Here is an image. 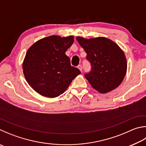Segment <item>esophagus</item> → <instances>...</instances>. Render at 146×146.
<instances>
[{"label":"esophagus","mask_w":146,"mask_h":146,"mask_svg":"<svg viewBox=\"0 0 146 146\" xmlns=\"http://www.w3.org/2000/svg\"><path fill=\"white\" fill-rule=\"evenodd\" d=\"M78 68L79 70H80L81 71H82V69H83V68H82V66L81 64H79V65L78 66Z\"/></svg>","instance_id":"obj_1"}]
</instances>
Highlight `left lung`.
Wrapping results in <instances>:
<instances>
[{"instance_id":"8db88e82","label":"left lung","mask_w":146,"mask_h":146,"mask_svg":"<svg viewBox=\"0 0 146 146\" xmlns=\"http://www.w3.org/2000/svg\"><path fill=\"white\" fill-rule=\"evenodd\" d=\"M76 40L87 54L86 59L91 69L85 77L91 86L101 93L112 91L121 84L125 76L127 62L125 55L117 44L103 37Z\"/></svg>"}]
</instances>
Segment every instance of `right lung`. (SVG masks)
Masks as SVG:
<instances>
[{"instance_id": "add662e5", "label": "right lung", "mask_w": 146, "mask_h": 146, "mask_svg": "<svg viewBox=\"0 0 146 146\" xmlns=\"http://www.w3.org/2000/svg\"><path fill=\"white\" fill-rule=\"evenodd\" d=\"M73 36H51L33 44L23 63L28 84L42 96L55 98L62 94L80 71L71 65L65 54L74 41Z\"/></svg>"}]
</instances>
